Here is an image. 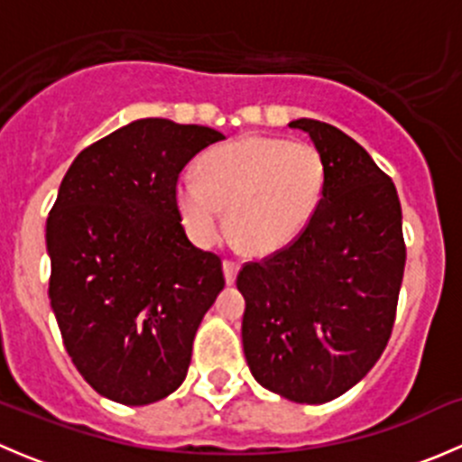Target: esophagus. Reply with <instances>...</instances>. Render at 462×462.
Returning <instances> with one entry per match:
<instances>
[{"instance_id":"34e87169","label":"esophagus","mask_w":462,"mask_h":462,"mask_svg":"<svg viewBox=\"0 0 462 462\" xmlns=\"http://www.w3.org/2000/svg\"><path fill=\"white\" fill-rule=\"evenodd\" d=\"M236 273H239V263H235V261H223V277H226L227 286L235 283Z\"/></svg>"}]
</instances>
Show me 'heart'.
Segmentation results:
<instances>
[{"label": "heart", "mask_w": 462, "mask_h": 462, "mask_svg": "<svg viewBox=\"0 0 462 462\" xmlns=\"http://www.w3.org/2000/svg\"><path fill=\"white\" fill-rule=\"evenodd\" d=\"M197 176L176 180L171 201L185 235L201 248L226 232V210L236 244L268 257L295 244L326 194L324 156L309 143L244 136L208 149Z\"/></svg>", "instance_id": "1"}]
</instances>
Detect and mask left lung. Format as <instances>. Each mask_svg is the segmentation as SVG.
I'll use <instances>...</instances> for the list:
<instances>
[{
	"instance_id": "obj_1",
	"label": "left lung",
	"mask_w": 462,
	"mask_h": 462,
	"mask_svg": "<svg viewBox=\"0 0 462 462\" xmlns=\"http://www.w3.org/2000/svg\"><path fill=\"white\" fill-rule=\"evenodd\" d=\"M326 162V194L304 235L245 263L241 339L263 389L324 404L362 380L391 337L404 274L402 208L395 185L351 136L300 118Z\"/></svg>"
}]
</instances>
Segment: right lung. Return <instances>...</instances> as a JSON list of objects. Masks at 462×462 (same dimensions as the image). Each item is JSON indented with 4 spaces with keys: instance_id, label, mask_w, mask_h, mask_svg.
<instances>
[{
    "instance_id": "obj_1",
    "label": "right lung",
    "mask_w": 462,
    "mask_h": 462,
    "mask_svg": "<svg viewBox=\"0 0 462 462\" xmlns=\"http://www.w3.org/2000/svg\"><path fill=\"white\" fill-rule=\"evenodd\" d=\"M223 134L141 118L78 153L46 218L49 300L73 365L106 400L143 407L188 375L221 259L194 248L171 192Z\"/></svg>"
}]
</instances>
